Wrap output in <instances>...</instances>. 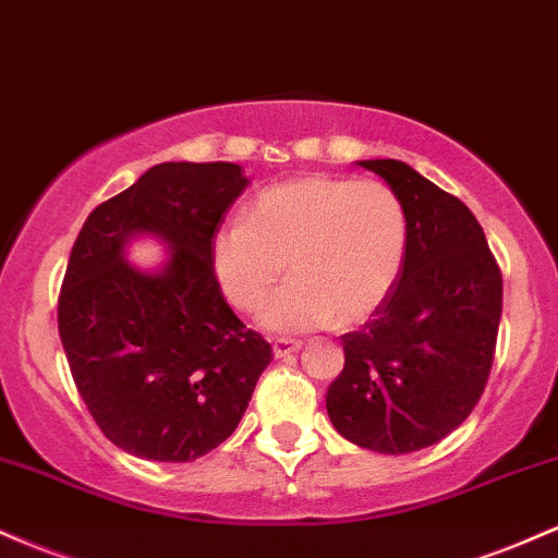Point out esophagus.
<instances>
[{"label":"esophagus","instance_id":"obj_1","mask_svg":"<svg viewBox=\"0 0 558 558\" xmlns=\"http://www.w3.org/2000/svg\"><path fill=\"white\" fill-rule=\"evenodd\" d=\"M300 348L303 345H300L298 340H284V337H281V340L274 342V355H277V359H287V355L298 353Z\"/></svg>","mask_w":558,"mask_h":558}]
</instances>
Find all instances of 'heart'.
I'll list each match as a JSON object with an SVG mask.
<instances>
[{
	"label": "heart",
	"instance_id": "1",
	"mask_svg": "<svg viewBox=\"0 0 558 558\" xmlns=\"http://www.w3.org/2000/svg\"><path fill=\"white\" fill-rule=\"evenodd\" d=\"M409 216L381 181L313 173L255 195L247 221L213 234L210 266L236 311L258 313L283 268L293 279L263 311V327L295 335L361 324L396 290Z\"/></svg>",
	"mask_w": 558,
	"mask_h": 558
}]
</instances>
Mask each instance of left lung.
Masks as SVG:
<instances>
[{
	"label": "left lung",
	"mask_w": 558,
	"mask_h": 558,
	"mask_svg": "<svg viewBox=\"0 0 558 558\" xmlns=\"http://www.w3.org/2000/svg\"><path fill=\"white\" fill-rule=\"evenodd\" d=\"M409 216V253L390 298L342 335L345 368L327 390L335 429L377 453L435 446L472 414L496 355L504 279L459 197L400 160H359Z\"/></svg>",
	"instance_id": "8db88e82"
}]
</instances>
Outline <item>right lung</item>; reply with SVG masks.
Returning a JSON list of instances; mask_svg holds the SVG:
<instances>
[{"mask_svg": "<svg viewBox=\"0 0 558 558\" xmlns=\"http://www.w3.org/2000/svg\"><path fill=\"white\" fill-rule=\"evenodd\" d=\"M247 184L236 162H160L97 205L71 250L58 303L68 366L97 427L136 459L179 464L221 446L274 359L210 266ZM136 235L169 247L160 269L125 260Z\"/></svg>", "mask_w": 558, "mask_h": 558, "instance_id": "obj_1", "label": "right lung"}]
</instances>
